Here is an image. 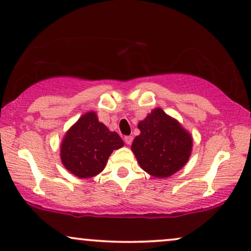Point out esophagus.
I'll return each instance as SVG.
<instances>
[{"label": "esophagus", "mask_w": 251, "mask_h": 251, "mask_svg": "<svg viewBox=\"0 0 251 251\" xmlns=\"http://www.w3.org/2000/svg\"><path fill=\"white\" fill-rule=\"evenodd\" d=\"M124 141H125L126 145H131V143L133 142V136H131V135L125 136V138H124Z\"/></svg>", "instance_id": "34e87169"}]
</instances>
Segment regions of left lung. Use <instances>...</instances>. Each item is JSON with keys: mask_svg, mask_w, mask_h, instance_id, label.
<instances>
[{"mask_svg": "<svg viewBox=\"0 0 251 251\" xmlns=\"http://www.w3.org/2000/svg\"><path fill=\"white\" fill-rule=\"evenodd\" d=\"M138 127L141 133L133 141L132 151L146 172L168 178L186 164L193 140L176 119L162 109H155Z\"/></svg>", "mask_w": 251, "mask_h": 251, "instance_id": "left-lung-1", "label": "left lung"}]
</instances>
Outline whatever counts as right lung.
I'll return each mask as SVG.
<instances>
[{"mask_svg":"<svg viewBox=\"0 0 251 251\" xmlns=\"http://www.w3.org/2000/svg\"><path fill=\"white\" fill-rule=\"evenodd\" d=\"M123 146L120 136L100 123L95 112H87L65 134L62 163L78 178H92L103 171L113 150Z\"/></svg>","mask_w":251,"mask_h":251,"instance_id":"add662e5","label":"right lung"}]
</instances>
